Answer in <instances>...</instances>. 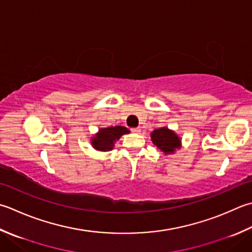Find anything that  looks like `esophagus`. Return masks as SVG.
<instances>
[{
  "instance_id": "esophagus-1",
  "label": "esophagus",
  "mask_w": 252,
  "mask_h": 252,
  "mask_svg": "<svg viewBox=\"0 0 252 252\" xmlns=\"http://www.w3.org/2000/svg\"><path fill=\"white\" fill-rule=\"evenodd\" d=\"M133 133H140L141 132V129L140 127H133V129L131 130Z\"/></svg>"
}]
</instances>
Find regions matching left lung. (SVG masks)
<instances>
[{"mask_svg": "<svg viewBox=\"0 0 252 252\" xmlns=\"http://www.w3.org/2000/svg\"><path fill=\"white\" fill-rule=\"evenodd\" d=\"M151 140L164 155H171L177 150L181 149V137L167 126H161L153 131L151 133Z\"/></svg>", "mask_w": 252, "mask_h": 252, "instance_id": "1", "label": "left lung"}]
</instances>
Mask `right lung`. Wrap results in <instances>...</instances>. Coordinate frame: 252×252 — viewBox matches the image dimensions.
Masks as SVG:
<instances>
[{"label": "right lung", "mask_w": 252, "mask_h": 252, "mask_svg": "<svg viewBox=\"0 0 252 252\" xmlns=\"http://www.w3.org/2000/svg\"><path fill=\"white\" fill-rule=\"evenodd\" d=\"M127 133H130V131L126 126H121L100 127L98 132L91 137V144L96 151L109 152L113 150L115 143L123 134H127Z\"/></svg>", "instance_id": "right-lung-1"}]
</instances>
